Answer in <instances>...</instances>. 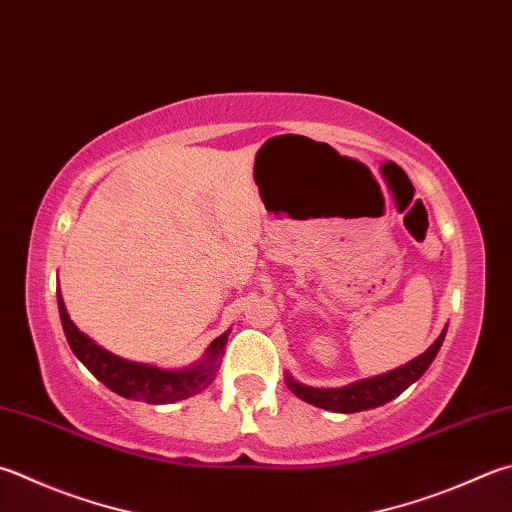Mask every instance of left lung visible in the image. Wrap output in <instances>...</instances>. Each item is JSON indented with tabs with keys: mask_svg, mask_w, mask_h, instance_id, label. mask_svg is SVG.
Here are the masks:
<instances>
[{
	"mask_svg": "<svg viewBox=\"0 0 512 512\" xmlns=\"http://www.w3.org/2000/svg\"><path fill=\"white\" fill-rule=\"evenodd\" d=\"M443 336H446V330H443L439 334V339L432 343L421 356H417V359L401 365V368L392 370L388 374L374 376V379L356 381L352 385H347V388L323 390V388H310V385L296 383L292 376H287V388L292 390L298 399L312 403L316 408L332 410V412L350 414V412L379 408L383 403L399 397L410 383L417 381L419 376L430 368V363L435 361V356L443 343Z\"/></svg>",
	"mask_w": 512,
	"mask_h": 512,
	"instance_id": "obj_1",
	"label": "left lung"
}]
</instances>
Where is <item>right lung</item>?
Masks as SVG:
<instances>
[{"label":"right lung","mask_w":512,"mask_h":512,"mask_svg":"<svg viewBox=\"0 0 512 512\" xmlns=\"http://www.w3.org/2000/svg\"><path fill=\"white\" fill-rule=\"evenodd\" d=\"M57 307H60L62 327L73 354L89 368L95 379L102 381L106 388L124 399H136L144 403H173L187 399L191 394H198L214 381L220 365L218 356L223 354V347L227 343V334L218 336L209 345L205 359L194 365V368L160 370L153 368V365L120 359V356L106 352L104 347L77 330L69 312H66L60 289H57Z\"/></svg>","instance_id":"obj_1"}]
</instances>
